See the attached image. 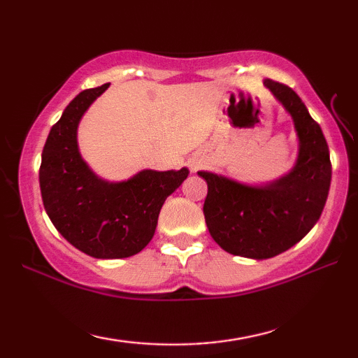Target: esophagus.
I'll list each match as a JSON object with an SVG mask.
<instances>
[{
	"instance_id": "obj_1",
	"label": "esophagus",
	"mask_w": 358,
	"mask_h": 358,
	"mask_svg": "<svg viewBox=\"0 0 358 358\" xmlns=\"http://www.w3.org/2000/svg\"><path fill=\"white\" fill-rule=\"evenodd\" d=\"M194 169H196V167H194Z\"/></svg>"
}]
</instances>
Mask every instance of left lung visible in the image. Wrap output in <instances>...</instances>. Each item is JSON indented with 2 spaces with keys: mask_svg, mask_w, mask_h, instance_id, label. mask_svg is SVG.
<instances>
[{
  "mask_svg": "<svg viewBox=\"0 0 358 358\" xmlns=\"http://www.w3.org/2000/svg\"><path fill=\"white\" fill-rule=\"evenodd\" d=\"M264 85L294 120L299 156L292 171L262 186L197 172L208 186L203 215L211 237L224 251L257 260L287 251L310 232L331 181L329 145L299 94L270 78Z\"/></svg>",
  "mask_w": 358,
  "mask_h": 358,
  "instance_id": "1",
  "label": "left lung"
}]
</instances>
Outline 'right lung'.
<instances>
[{
  "label": "right lung",
  "instance_id": "obj_1",
  "mask_svg": "<svg viewBox=\"0 0 358 358\" xmlns=\"http://www.w3.org/2000/svg\"><path fill=\"white\" fill-rule=\"evenodd\" d=\"M108 85L78 93L52 126L42 150L39 185L48 217L72 246L96 259H123L150 243L162 205L189 171L147 169L110 183L88 167L78 151L77 128Z\"/></svg>",
  "mask_w": 358,
  "mask_h": 358
}]
</instances>
